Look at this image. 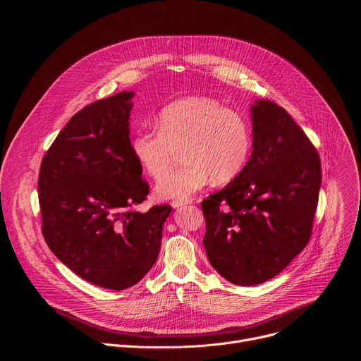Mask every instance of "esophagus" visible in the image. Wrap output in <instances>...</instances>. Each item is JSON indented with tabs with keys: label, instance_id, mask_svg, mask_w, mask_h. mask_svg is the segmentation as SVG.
I'll list each match as a JSON object with an SVG mask.
<instances>
[{
	"label": "esophagus",
	"instance_id": "esophagus-1",
	"mask_svg": "<svg viewBox=\"0 0 361 361\" xmlns=\"http://www.w3.org/2000/svg\"><path fill=\"white\" fill-rule=\"evenodd\" d=\"M191 201L190 200H185V201H183V200H173L171 201V205L174 209H178V207H181V205H185V204H190Z\"/></svg>",
	"mask_w": 361,
	"mask_h": 361
}]
</instances>
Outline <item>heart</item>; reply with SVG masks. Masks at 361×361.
Instances as JSON below:
<instances>
[{"mask_svg": "<svg viewBox=\"0 0 361 361\" xmlns=\"http://www.w3.org/2000/svg\"><path fill=\"white\" fill-rule=\"evenodd\" d=\"M157 128L138 131L131 148L152 178H159L182 149L185 164L164 173L156 185V194L166 200H188L213 178L216 183L233 180L251 151L247 123L212 98L171 102L161 110Z\"/></svg>", "mask_w": 361, "mask_h": 361, "instance_id": "b5f03b06", "label": "heart"}]
</instances>
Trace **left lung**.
<instances>
[{"label": "left lung", "instance_id": "8db88e82", "mask_svg": "<svg viewBox=\"0 0 361 361\" xmlns=\"http://www.w3.org/2000/svg\"><path fill=\"white\" fill-rule=\"evenodd\" d=\"M251 120L245 167L201 202L209 260L237 286L276 277L307 245L322 184L314 145L283 107L257 99Z\"/></svg>", "mask_w": 361, "mask_h": 361}]
</instances>
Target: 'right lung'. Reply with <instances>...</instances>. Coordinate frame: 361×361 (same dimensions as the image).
Segmentation results:
<instances>
[{
    "mask_svg": "<svg viewBox=\"0 0 361 361\" xmlns=\"http://www.w3.org/2000/svg\"><path fill=\"white\" fill-rule=\"evenodd\" d=\"M134 91L84 107L60 131L41 161L42 235L57 259L91 284L124 290L156 263L167 204L135 210L148 194L133 154Z\"/></svg>",
    "mask_w": 361,
    "mask_h": 361,
    "instance_id": "add662e5",
    "label": "right lung"
}]
</instances>
